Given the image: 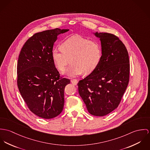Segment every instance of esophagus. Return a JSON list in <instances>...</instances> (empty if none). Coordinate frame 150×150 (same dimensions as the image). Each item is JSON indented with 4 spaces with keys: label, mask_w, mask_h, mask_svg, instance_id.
Here are the masks:
<instances>
[{
    "label": "esophagus",
    "mask_w": 150,
    "mask_h": 150,
    "mask_svg": "<svg viewBox=\"0 0 150 150\" xmlns=\"http://www.w3.org/2000/svg\"><path fill=\"white\" fill-rule=\"evenodd\" d=\"M71 82L74 85H76L77 83H78V81L76 79H72L71 81Z\"/></svg>",
    "instance_id": "obj_1"
}]
</instances>
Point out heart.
I'll list each match as a JSON object with an SVG mask.
<instances>
[{
  "label": "heart",
  "instance_id": "heart-1",
  "mask_svg": "<svg viewBox=\"0 0 150 150\" xmlns=\"http://www.w3.org/2000/svg\"><path fill=\"white\" fill-rule=\"evenodd\" d=\"M62 48H54L52 57L57 68L63 71L71 59V65L64 74L68 76H76L84 72L91 73L98 66L101 57L99 44L78 35L66 39L62 44Z\"/></svg>",
  "mask_w": 150,
  "mask_h": 150
}]
</instances>
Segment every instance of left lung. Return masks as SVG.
Here are the masks:
<instances>
[{"instance_id":"left-lung-1","label":"left lung","mask_w":150,"mask_h":150,"mask_svg":"<svg viewBox=\"0 0 150 150\" xmlns=\"http://www.w3.org/2000/svg\"><path fill=\"white\" fill-rule=\"evenodd\" d=\"M92 33L100 38L102 56L94 71L78 83V91L88 113L103 116L116 109L126 90L129 60L126 47L116 35Z\"/></svg>"}]
</instances>
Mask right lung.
Masks as SVG:
<instances>
[{
    "label": "right lung",
    "mask_w": 150,
    "mask_h": 150,
    "mask_svg": "<svg viewBox=\"0 0 150 150\" xmlns=\"http://www.w3.org/2000/svg\"><path fill=\"white\" fill-rule=\"evenodd\" d=\"M68 30L56 28L34 34L18 57L19 91L30 111L45 119L57 116L63 109L64 88L70 80L60 78L52 51L57 36Z\"/></svg>",
    "instance_id": "add662e5"
}]
</instances>
